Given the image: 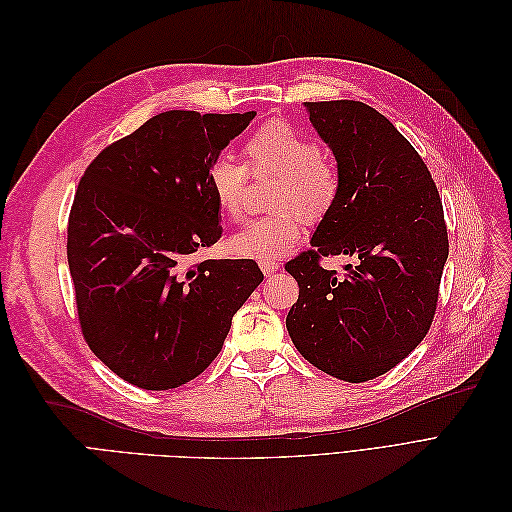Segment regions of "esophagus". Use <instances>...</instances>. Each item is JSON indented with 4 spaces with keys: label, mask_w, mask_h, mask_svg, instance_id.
Segmentation results:
<instances>
[{
    "label": "esophagus",
    "mask_w": 512,
    "mask_h": 512,
    "mask_svg": "<svg viewBox=\"0 0 512 512\" xmlns=\"http://www.w3.org/2000/svg\"><path fill=\"white\" fill-rule=\"evenodd\" d=\"M260 269H262V273H265V275L269 277V275H273L277 269H280V265H277V262L265 260V262H260Z\"/></svg>",
    "instance_id": "34e87169"
}]
</instances>
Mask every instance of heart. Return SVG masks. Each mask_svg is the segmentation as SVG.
Wrapping results in <instances>:
<instances>
[{
  "instance_id": "obj_1",
  "label": "heart",
  "mask_w": 512,
  "mask_h": 512,
  "mask_svg": "<svg viewBox=\"0 0 512 512\" xmlns=\"http://www.w3.org/2000/svg\"><path fill=\"white\" fill-rule=\"evenodd\" d=\"M243 151L254 173L280 177L273 190V205L280 211L247 222L228 239V247L243 258L275 262L299 241L301 218L314 224L333 211L339 196L337 168L322 156L312 136L284 119L260 126L247 138ZM207 179L220 211L230 220H239L247 179L245 166L230 153H222L211 162Z\"/></svg>"
}]
</instances>
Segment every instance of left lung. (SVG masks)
Here are the masks:
<instances>
[{
    "mask_svg": "<svg viewBox=\"0 0 512 512\" xmlns=\"http://www.w3.org/2000/svg\"><path fill=\"white\" fill-rule=\"evenodd\" d=\"M333 151L339 196L312 250L286 262L299 284L286 329L303 359L346 382L374 380L423 342L448 258L442 200L425 162L376 108L354 100L305 102ZM344 253L337 278L317 265Z\"/></svg>",
    "mask_w": 512,
    "mask_h": 512,
    "instance_id": "8db88e82",
    "label": "left lung"
}]
</instances>
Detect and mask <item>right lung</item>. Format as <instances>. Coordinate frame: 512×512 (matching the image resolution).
<instances>
[{
  "label": "right lung",
  "mask_w": 512,
  "mask_h": 512,
  "mask_svg": "<svg viewBox=\"0 0 512 512\" xmlns=\"http://www.w3.org/2000/svg\"><path fill=\"white\" fill-rule=\"evenodd\" d=\"M256 111H166L89 164L68 222V265L87 344L126 382L168 391L220 354L262 282L250 258L192 254L222 237L209 166Z\"/></svg>",
  "instance_id": "right-lung-1"
}]
</instances>
